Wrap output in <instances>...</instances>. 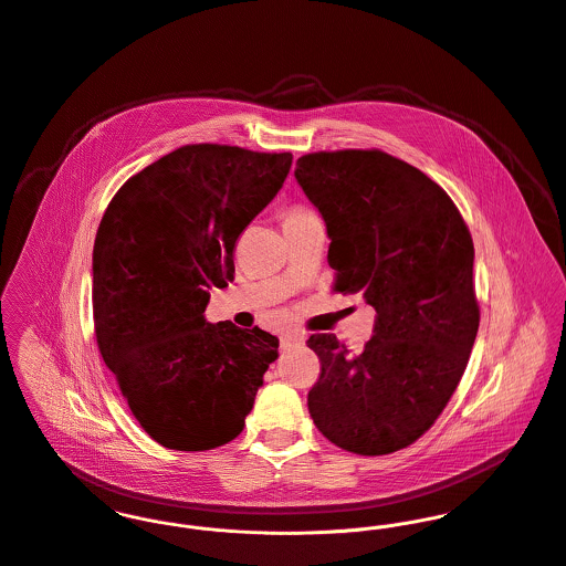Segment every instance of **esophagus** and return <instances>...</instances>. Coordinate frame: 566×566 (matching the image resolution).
Listing matches in <instances>:
<instances>
[{
	"instance_id": "34e87169",
	"label": "esophagus",
	"mask_w": 566,
	"mask_h": 566,
	"mask_svg": "<svg viewBox=\"0 0 566 566\" xmlns=\"http://www.w3.org/2000/svg\"><path fill=\"white\" fill-rule=\"evenodd\" d=\"M302 340H304V336H300V334H286V336H282V349L300 345Z\"/></svg>"
}]
</instances>
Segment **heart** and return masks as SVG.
<instances>
[{
    "label": "heart",
    "instance_id": "heart-1",
    "mask_svg": "<svg viewBox=\"0 0 566 566\" xmlns=\"http://www.w3.org/2000/svg\"><path fill=\"white\" fill-rule=\"evenodd\" d=\"M300 212H306V210H304V208H293V210L286 212V217H289V214H300Z\"/></svg>",
    "mask_w": 566,
    "mask_h": 566
}]
</instances>
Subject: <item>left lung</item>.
I'll list each match as a JSON object with an SVG mask.
<instances>
[{"label": "left lung", "instance_id": "1", "mask_svg": "<svg viewBox=\"0 0 566 566\" xmlns=\"http://www.w3.org/2000/svg\"><path fill=\"white\" fill-rule=\"evenodd\" d=\"M295 178L325 221L334 291L377 313L363 354L308 338L311 417L340 449L392 453L434 426L467 369L480 325L471 232L437 182L379 149L306 154Z\"/></svg>", "mask_w": 566, "mask_h": 566}]
</instances>
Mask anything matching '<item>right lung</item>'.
<instances>
[{
	"mask_svg": "<svg viewBox=\"0 0 566 566\" xmlns=\"http://www.w3.org/2000/svg\"><path fill=\"white\" fill-rule=\"evenodd\" d=\"M293 154L185 145L132 176L93 248L99 354L140 428L206 451L243 432L280 340L208 323L210 289L234 280V245L282 189Z\"/></svg>",
	"mask_w": 566,
	"mask_h": 566,
	"instance_id": "add662e5",
	"label": "right lung"
}]
</instances>
